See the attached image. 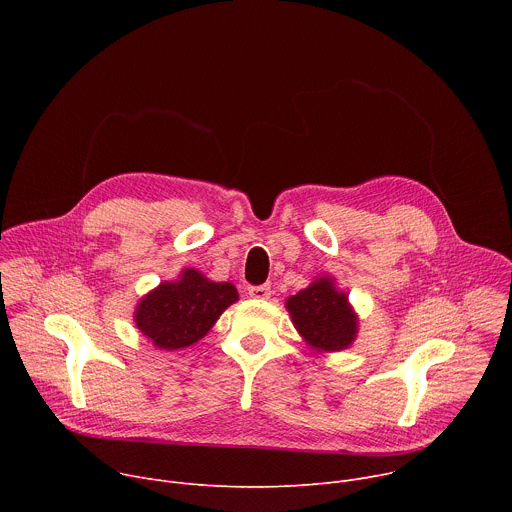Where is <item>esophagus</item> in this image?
I'll return each instance as SVG.
<instances>
[{
    "label": "esophagus",
    "mask_w": 512,
    "mask_h": 512,
    "mask_svg": "<svg viewBox=\"0 0 512 512\" xmlns=\"http://www.w3.org/2000/svg\"><path fill=\"white\" fill-rule=\"evenodd\" d=\"M247 291H249V296L255 300H267L271 296V285H267V283L251 285V287H247Z\"/></svg>",
    "instance_id": "esophagus-1"
}]
</instances>
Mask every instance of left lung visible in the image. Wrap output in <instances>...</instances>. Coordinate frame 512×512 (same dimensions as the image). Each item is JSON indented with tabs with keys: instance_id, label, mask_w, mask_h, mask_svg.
<instances>
[{
	"instance_id": "obj_1",
	"label": "left lung",
	"mask_w": 512,
	"mask_h": 512,
	"mask_svg": "<svg viewBox=\"0 0 512 512\" xmlns=\"http://www.w3.org/2000/svg\"><path fill=\"white\" fill-rule=\"evenodd\" d=\"M346 300L348 296L336 291L328 277H320L285 306L308 344L318 350H342L356 336V316Z\"/></svg>"
}]
</instances>
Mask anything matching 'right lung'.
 Masks as SVG:
<instances>
[{"instance_id": "1", "label": "right lung", "mask_w": 512, "mask_h": 512, "mask_svg": "<svg viewBox=\"0 0 512 512\" xmlns=\"http://www.w3.org/2000/svg\"><path fill=\"white\" fill-rule=\"evenodd\" d=\"M237 300L235 285L184 269L178 281L162 283L139 302L135 324L158 348L178 350L198 342Z\"/></svg>"}]
</instances>
